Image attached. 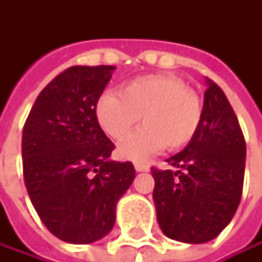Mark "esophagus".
<instances>
[{
    "mask_svg": "<svg viewBox=\"0 0 262 262\" xmlns=\"http://www.w3.org/2000/svg\"><path fill=\"white\" fill-rule=\"evenodd\" d=\"M135 169L137 171H147L149 169V165L144 163V162H135Z\"/></svg>",
    "mask_w": 262,
    "mask_h": 262,
    "instance_id": "34e87169",
    "label": "esophagus"
}]
</instances>
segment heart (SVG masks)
Listing matches in <instances>:
<instances>
[{
    "instance_id": "1",
    "label": "heart",
    "mask_w": 262,
    "mask_h": 262,
    "mask_svg": "<svg viewBox=\"0 0 262 262\" xmlns=\"http://www.w3.org/2000/svg\"><path fill=\"white\" fill-rule=\"evenodd\" d=\"M94 115L103 132L122 141L140 118L144 125L119 147V156L143 160L166 146L185 147L198 134L203 100L195 89L171 74H149L124 83L119 94L105 91L94 105Z\"/></svg>"
}]
</instances>
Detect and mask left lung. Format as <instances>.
Segmentation results:
<instances>
[{
    "label": "left lung",
    "instance_id": "obj_1",
    "mask_svg": "<svg viewBox=\"0 0 262 262\" xmlns=\"http://www.w3.org/2000/svg\"><path fill=\"white\" fill-rule=\"evenodd\" d=\"M206 83L198 134L166 159L173 169L150 168L159 226L165 236L187 244L215 239L234 217L244 187L242 128L219 84Z\"/></svg>",
    "mask_w": 262,
    "mask_h": 262
}]
</instances>
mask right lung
I'll return each mask as SVG.
<instances>
[{"label": "right lung", "instance_id": "add662e5", "mask_svg": "<svg viewBox=\"0 0 262 262\" xmlns=\"http://www.w3.org/2000/svg\"><path fill=\"white\" fill-rule=\"evenodd\" d=\"M115 66H74L37 96L21 135L28 195L47 229L69 244H91L112 231L116 203L135 179L132 162H115V144L94 105Z\"/></svg>", "mask_w": 262, "mask_h": 262}]
</instances>
